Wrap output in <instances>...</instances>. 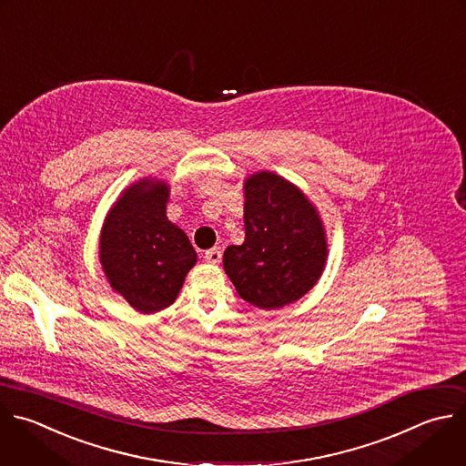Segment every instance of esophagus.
I'll list each match as a JSON object with an SVG mask.
<instances>
[{"instance_id":"obj_1","label":"esophagus","mask_w":466,"mask_h":466,"mask_svg":"<svg viewBox=\"0 0 466 466\" xmlns=\"http://www.w3.org/2000/svg\"><path fill=\"white\" fill-rule=\"evenodd\" d=\"M221 258H223V252H221L219 247H214V248H210V250L205 252V259H207L208 263H219Z\"/></svg>"}]
</instances>
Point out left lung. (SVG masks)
Returning <instances> with one entry per match:
<instances>
[{"instance_id": "8db88e82", "label": "left lung", "mask_w": 466, "mask_h": 466, "mask_svg": "<svg viewBox=\"0 0 466 466\" xmlns=\"http://www.w3.org/2000/svg\"><path fill=\"white\" fill-rule=\"evenodd\" d=\"M324 227L315 207L285 179L261 172L245 183V241L225 250L238 294L259 309L301 298L326 265Z\"/></svg>"}]
</instances>
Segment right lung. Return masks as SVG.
I'll return each mask as SVG.
<instances>
[{
  "label": "right lung",
  "instance_id": "add662e5",
  "mask_svg": "<svg viewBox=\"0 0 466 466\" xmlns=\"http://www.w3.org/2000/svg\"><path fill=\"white\" fill-rule=\"evenodd\" d=\"M168 187L142 181L111 208L100 238V261L115 290L140 313L174 303L198 254L167 218Z\"/></svg>",
  "mask_w": 466,
  "mask_h": 466
}]
</instances>
